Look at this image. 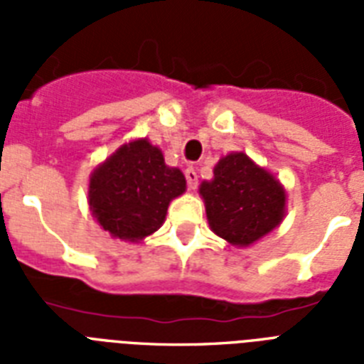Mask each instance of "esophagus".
I'll use <instances>...</instances> for the list:
<instances>
[{
  "mask_svg": "<svg viewBox=\"0 0 364 364\" xmlns=\"http://www.w3.org/2000/svg\"><path fill=\"white\" fill-rule=\"evenodd\" d=\"M185 177H187L188 188L198 187V173H196V170H194L193 166H188L187 170H185Z\"/></svg>",
  "mask_w": 364,
  "mask_h": 364,
  "instance_id": "34e87169",
  "label": "esophagus"
}]
</instances>
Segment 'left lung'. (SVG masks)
Returning a JSON list of instances; mask_svg holds the SVG:
<instances>
[{
  "label": "left lung",
  "instance_id": "obj_1",
  "mask_svg": "<svg viewBox=\"0 0 364 364\" xmlns=\"http://www.w3.org/2000/svg\"><path fill=\"white\" fill-rule=\"evenodd\" d=\"M200 196L211 230L238 247L272 232L285 217L283 185L245 153L223 156L213 168V179L200 185Z\"/></svg>",
  "mask_w": 364,
  "mask_h": 364
}]
</instances>
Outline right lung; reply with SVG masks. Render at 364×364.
<instances>
[{"mask_svg":"<svg viewBox=\"0 0 364 364\" xmlns=\"http://www.w3.org/2000/svg\"><path fill=\"white\" fill-rule=\"evenodd\" d=\"M185 188L181 170L166 166L162 151L143 137L124 143L92 171L88 205L113 238L139 242L159 230Z\"/></svg>","mask_w":364,"mask_h":364,"instance_id":"obj_1","label":"right lung"}]
</instances>
